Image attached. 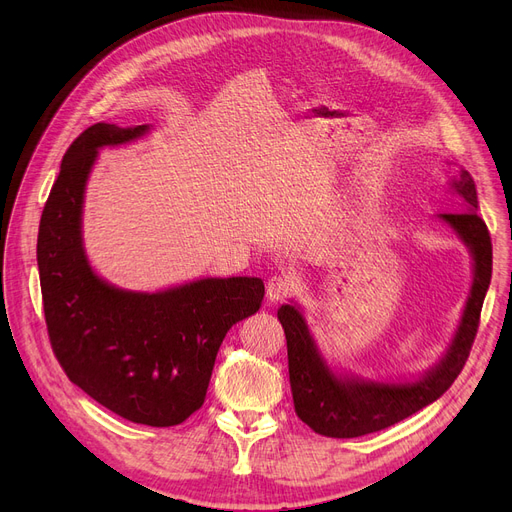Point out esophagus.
Masks as SVG:
<instances>
[{"mask_svg":"<svg viewBox=\"0 0 512 512\" xmlns=\"http://www.w3.org/2000/svg\"><path fill=\"white\" fill-rule=\"evenodd\" d=\"M290 290H292V282L288 278H284V276H272L270 280H267V284H265L267 299H270L272 303L286 299L288 294H290Z\"/></svg>","mask_w":512,"mask_h":512,"instance_id":"1","label":"esophagus"}]
</instances>
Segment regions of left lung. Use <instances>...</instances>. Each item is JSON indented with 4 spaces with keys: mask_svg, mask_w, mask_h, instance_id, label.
I'll return each mask as SVG.
<instances>
[{
    "mask_svg": "<svg viewBox=\"0 0 512 512\" xmlns=\"http://www.w3.org/2000/svg\"><path fill=\"white\" fill-rule=\"evenodd\" d=\"M463 211L440 213V218L463 238L473 255V286L459 332L446 357L413 384H375L338 380L324 365L309 336L305 319L292 305H282L278 319L286 334L288 373L294 411L313 432L328 438H359L380 432L438 400L463 371L479 328L483 299L492 280V238L477 215V188L467 170L452 180Z\"/></svg>",
    "mask_w": 512,
    "mask_h": 512,
    "instance_id": "left-lung-1",
    "label": "left lung"
}]
</instances>
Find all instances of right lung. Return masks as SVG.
Wrapping results in <instances>:
<instances>
[{"label": "right lung", "mask_w": 512, "mask_h": 512, "mask_svg": "<svg viewBox=\"0 0 512 512\" xmlns=\"http://www.w3.org/2000/svg\"><path fill=\"white\" fill-rule=\"evenodd\" d=\"M143 132L97 122L72 141L41 213L37 263L47 336L68 380L132 423L170 427L201 409L226 332L259 311L265 288L207 278L141 294L93 274L80 238L89 170L99 147Z\"/></svg>", "instance_id": "obj_1"}]
</instances>
